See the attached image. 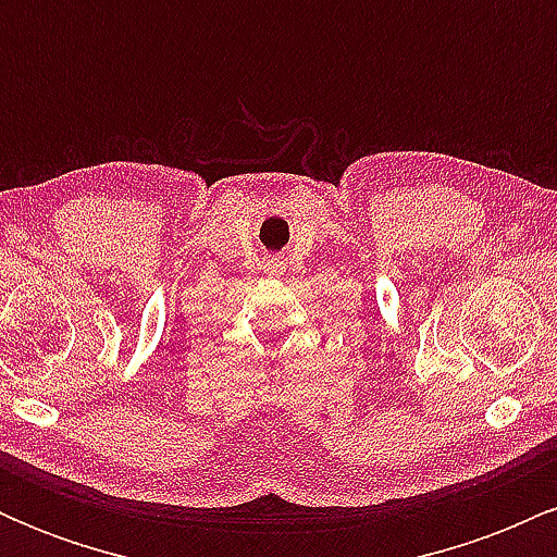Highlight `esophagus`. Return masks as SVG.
<instances>
[{
    "label": "esophagus",
    "mask_w": 557,
    "mask_h": 557,
    "mask_svg": "<svg viewBox=\"0 0 557 557\" xmlns=\"http://www.w3.org/2000/svg\"><path fill=\"white\" fill-rule=\"evenodd\" d=\"M270 272H272V274L283 272V261H270Z\"/></svg>",
    "instance_id": "34e87169"
}]
</instances>
